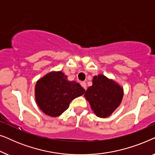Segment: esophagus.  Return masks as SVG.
I'll return each instance as SVG.
<instances>
[{
    "mask_svg": "<svg viewBox=\"0 0 155 155\" xmlns=\"http://www.w3.org/2000/svg\"><path fill=\"white\" fill-rule=\"evenodd\" d=\"M80 84H81V86L82 87H83V88L84 89V90H87V84H86V82H82Z\"/></svg>",
    "mask_w": 155,
    "mask_h": 155,
    "instance_id": "34e87169",
    "label": "esophagus"
}]
</instances>
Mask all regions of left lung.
I'll return each instance as SVG.
<instances>
[{
    "label": "left lung",
    "instance_id": "obj_1",
    "mask_svg": "<svg viewBox=\"0 0 155 155\" xmlns=\"http://www.w3.org/2000/svg\"><path fill=\"white\" fill-rule=\"evenodd\" d=\"M123 96L124 90L121 87L103 75L93 78L92 85L84 94L93 111L100 118L111 115L120 105Z\"/></svg>",
    "mask_w": 155,
    "mask_h": 155
}]
</instances>
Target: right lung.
Here are the masks:
<instances>
[{
	"label": "right lung",
	"instance_id": "add662e5",
	"mask_svg": "<svg viewBox=\"0 0 155 155\" xmlns=\"http://www.w3.org/2000/svg\"><path fill=\"white\" fill-rule=\"evenodd\" d=\"M84 92L79 83L68 81L61 71L51 72L36 84V101L44 114L56 117L68 109L72 100Z\"/></svg>",
	"mask_w": 155,
	"mask_h": 155
}]
</instances>
